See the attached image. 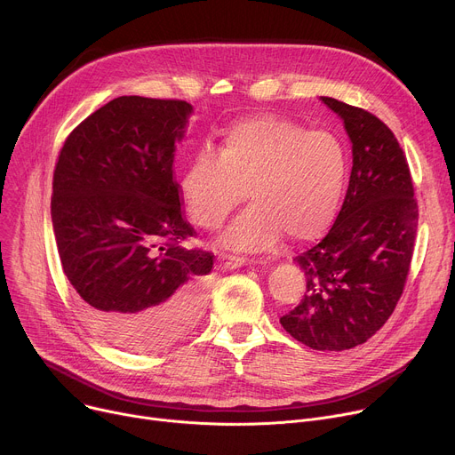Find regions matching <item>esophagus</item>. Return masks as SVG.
Wrapping results in <instances>:
<instances>
[{"mask_svg": "<svg viewBox=\"0 0 455 455\" xmlns=\"http://www.w3.org/2000/svg\"><path fill=\"white\" fill-rule=\"evenodd\" d=\"M220 263L223 268H239V267H244L248 263L246 257H239V255H230V253H221L220 255Z\"/></svg>", "mask_w": 455, "mask_h": 455, "instance_id": "1", "label": "esophagus"}]
</instances>
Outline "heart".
<instances>
[{
    "mask_svg": "<svg viewBox=\"0 0 455 455\" xmlns=\"http://www.w3.org/2000/svg\"><path fill=\"white\" fill-rule=\"evenodd\" d=\"M347 160L339 139L300 124L259 115L232 124L218 151L202 149L180 178L192 221L220 228L244 202L253 205L223 234L241 250H265L283 232L311 241L330 228L346 185Z\"/></svg>",
    "mask_w": 455,
    "mask_h": 455,
    "instance_id": "1",
    "label": "heart"
}]
</instances>
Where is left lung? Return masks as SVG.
Returning a JSON list of instances; mask_svg holds the SVG:
<instances>
[{
  "label": "left lung",
  "instance_id": "obj_1",
  "mask_svg": "<svg viewBox=\"0 0 455 455\" xmlns=\"http://www.w3.org/2000/svg\"><path fill=\"white\" fill-rule=\"evenodd\" d=\"M320 99L344 120L353 169L328 235L293 259L306 291L281 323L311 349L344 351L367 342L393 315L411 268L418 204L391 129L362 108Z\"/></svg>",
  "mask_w": 455,
  "mask_h": 455
}]
</instances>
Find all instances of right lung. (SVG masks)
I'll use <instances>...</instances> for the list:
<instances>
[{
    "instance_id": "right-lung-1",
    "label": "right lung",
    "mask_w": 455,
    "mask_h": 455,
    "mask_svg": "<svg viewBox=\"0 0 455 455\" xmlns=\"http://www.w3.org/2000/svg\"><path fill=\"white\" fill-rule=\"evenodd\" d=\"M192 106L118 97L64 140L52 225L64 275L92 326L125 351H160L200 318L214 255L185 248L176 142Z\"/></svg>"
}]
</instances>
